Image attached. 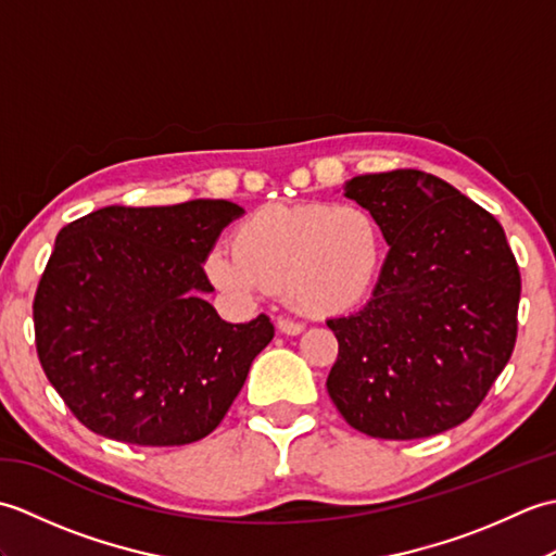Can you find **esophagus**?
<instances>
[{
	"label": "esophagus",
	"instance_id": "esophagus-1",
	"mask_svg": "<svg viewBox=\"0 0 556 556\" xmlns=\"http://www.w3.org/2000/svg\"><path fill=\"white\" fill-rule=\"evenodd\" d=\"M277 329H279V332H285V334L296 337V334L303 332L305 325H303V323H296V320H289V317H279V320H277Z\"/></svg>",
	"mask_w": 556,
	"mask_h": 556
}]
</instances>
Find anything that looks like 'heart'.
Listing matches in <instances>:
<instances>
[{
	"label": "heart",
	"mask_w": 556,
	"mask_h": 556,
	"mask_svg": "<svg viewBox=\"0 0 556 556\" xmlns=\"http://www.w3.org/2000/svg\"><path fill=\"white\" fill-rule=\"evenodd\" d=\"M231 243L205 257L212 285L233 299L285 291L313 315L356 308L382 267L380 224L358 205H265L236 224Z\"/></svg>",
	"instance_id": "b5f03b06"
}]
</instances>
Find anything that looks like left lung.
Instances as JSON below:
<instances>
[{"instance_id":"1","label":"left lung","mask_w":556,"mask_h":556,"mask_svg":"<svg viewBox=\"0 0 556 556\" xmlns=\"http://www.w3.org/2000/svg\"><path fill=\"white\" fill-rule=\"evenodd\" d=\"M344 195L380 224L389 253L363 311L327 320L339 341L327 392L380 440L452 430L516 344L521 275L502 224L418 169L353 176Z\"/></svg>"}]
</instances>
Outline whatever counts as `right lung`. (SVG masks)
Returning <instances> with one entry per match:
<instances>
[{
	"mask_svg": "<svg viewBox=\"0 0 556 556\" xmlns=\"http://www.w3.org/2000/svg\"><path fill=\"white\" fill-rule=\"evenodd\" d=\"M229 200L110 205L59 231L33 303L47 380L88 430L140 446L203 440L271 337L267 315L224 323L203 265Z\"/></svg>",
	"mask_w": 556,
	"mask_h": 556,
	"instance_id": "obj_1",
	"label": "right lung"
}]
</instances>
